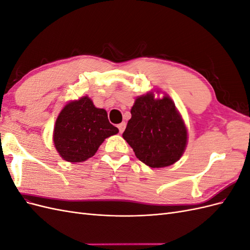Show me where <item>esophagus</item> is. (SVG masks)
<instances>
[{
	"label": "esophagus",
	"mask_w": 250,
	"mask_h": 250,
	"mask_svg": "<svg viewBox=\"0 0 250 250\" xmlns=\"http://www.w3.org/2000/svg\"><path fill=\"white\" fill-rule=\"evenodd\" d=\"M125 127H126V123H125V122H122V123H120V124L118 125V128H119V130H120L121 133H122V132L124 131Z\"/></svg>",
	"instance_id": "1"
}]
</instances>
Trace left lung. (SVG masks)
<instances>
[{"mask_svg":"<svg viewBox=\"0 0 250 250\" xmlns=\"http://www.w3.org/2000/svg\"><path fill=\"white\" fill-rule=\"evenodd\" d=\"M154 92L137 97L122 137L141 162L150 168H165L183 156L188 129L171 98L167 94L155 98Z\"/></svg>","mask_w":250,"mask_h":250,"instance_id":"1","label":"left lung"}]
</instances>
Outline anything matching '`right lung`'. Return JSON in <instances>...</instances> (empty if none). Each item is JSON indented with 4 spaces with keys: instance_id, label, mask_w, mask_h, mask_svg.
Wrapping results in <instances>:
<instances>
[{
    "instance_id": "1",
    "label": "right lung",
    "mask_w": 250,
    "mask_h": 250,
    "mask_svg": "<svg viewBox=\"0 0 250 250\" xmlns=\"http://www.w3.org/2000/svg\"><path fill=\"white\" fill-rule=\"evenodd\" d=\"M119 132L109 123L107 112L83 96L67 102L56 119L53 143L58 154L69 163H82L96 154L105 139Z\"/></svg>"
}]
</instances>
